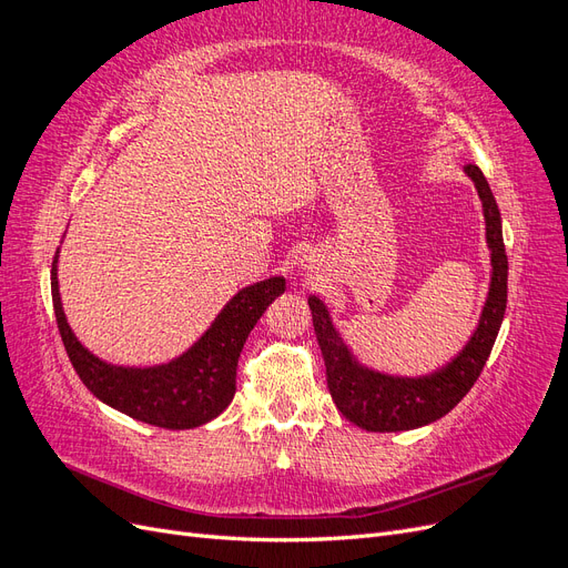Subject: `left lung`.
Wrapping results in <instances>:
<instances>
[{
	"instance_id": "8db88e82",
	"label": "left lung",
	"mask_w": 568,
	"mask_h": 568,
	"mask_svg": "<svg viewBox=\"0 0 568 568\" xmlns=\"http://www.w3.org/2000/svg\"><path fill=\"white\" fill-rule=\"evenodd\" d=\"M464 170L484 201L486 234L493 251V280L484 315L471 341L448 367L422 379H395V376L363 369L353 363L320 298L307 301L326 365V386L341 415L363 426L365 432H407V428L432 424L448 415L484 372L497 332H500L507 307V253L500 211L484 173L476 165H464Z\"/></svg>"
}]
</instances>
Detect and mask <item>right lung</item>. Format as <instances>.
<instances>
[{"label": "right lung", "instance_id": "right-lung-1", "mask_svg": "<svg viewBox=\"0 0 568 568\" xmlns=\"http://www.w3.org/2000/svg\"><path fill=\"white\" fill-rule=\"evenodd\" d=\"M284 288L282 277H272L239 291L196 346L175 363L151 369H125L101 363L80 346L61 311L57 255L51 263V301L59 334L80 382L101 403L125 412L136 422L161 428L201 426L232 403L244 343L267 305L284 294Z\"/></svg>", "mask_w": 568, "mask_h": 568}]
</instances>
